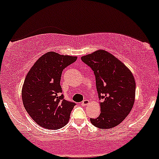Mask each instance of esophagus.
<instances>
[{
  "label": "esophagus",
  "instance_id": "esophagus-1",
  "mask_svg": "<svg viewBox=\"0 0 159 159\" xmlns=\"http://www.w3.org/2000/svg\"><path fill=\"white\" fill-rule=\"evenodd\" d=\"M89 104V100L88 99H84L81 102V105H87Z\"/></svg>",
  "mask_w": 159,
  "mask_h": 159
}]
</instances>
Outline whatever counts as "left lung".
Masks as SVG:
<instances>
[{"label":"left lung","instance_id":"obj_1","mask_svg":"<svg viewBox=\"0 0 159 159\" xmlns=\"http://www.w3.org/2000/svg\"><path fill=\"white\" fill-rule=\"evenodd\" d=\"M96 77L101 113L90 118L94 126L102 129L116 126L132 110L135 98V81L131 71L114 55L98 50L81 57Z\"/></svg>","mask_w":159,"mask_h":159}]
</instances>
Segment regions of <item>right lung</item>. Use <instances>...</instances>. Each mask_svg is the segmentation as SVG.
<instances>
[{
  "mask_svg": "<svg viewBox=\"0 0 159 159\" xmlns=\"http://www.w3.org/2000/svg\"><path fill=\"white\" fill-rule=\"evenodd\" d=\"M77 57L50 52L37 60L24 82L22 101L25 110L40 126L58 129L69 122L73 102L61 93V78L66 67Z\"/></svg>",
  "mask_w": 159,
  "mask_h": 159,
  "instance_id": "obj_1",
  "label": "right lung"
}]
</instances>
